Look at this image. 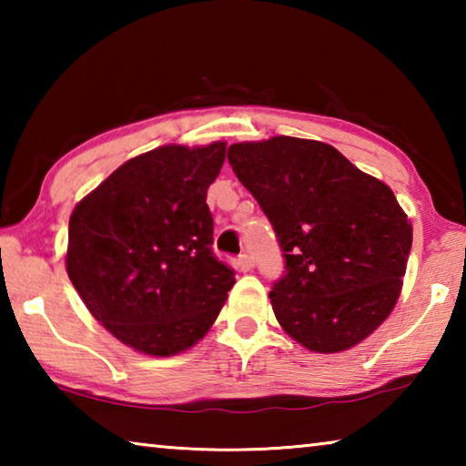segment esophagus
Returning a JSON list of instances; mask_svg holds the SVG:
<instances>
[{
    "instance_id": "34e87169",
    "label": "esophagus",
    "mask_w": 466,
    "mask_h": 466,
    "mask_svg": "<svg viewBox=\"0 0 466 466\" xmlns=\"http://www.w3.org/2000/svg\"><path fill=\"white\" fill-rule=\"evenodd\" d=\"M236 267H238L242 273H247L252 269V267H255V261H252V257L248 255V252H242V255L238 257V261H236Z\"/></svg>"
}]
</instances>
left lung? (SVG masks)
<instances>
[{"label":"left lung","mask_w":466,"mask_h":466,"mask_svg":"<svg viewBox=\"0 0 466 466\" xmlns=\"http://www.w3.org/2000/svg\"><path fill=\"white\" fill-rule=\"evenodd\" d=\"M228 162L286 258L269 291L281 329L317 353L372 335L400 296L413 240L390 187L314 139L242 141L228 147Z\"/></svg>","instance_id":"obj_1"}]
</instances>
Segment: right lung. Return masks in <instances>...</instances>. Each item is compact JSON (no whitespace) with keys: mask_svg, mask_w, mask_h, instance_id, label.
<instances>
[{"mask_svg":"<svg viewBox=\"0 0 466 466\" xmlns=\"http://www.w3.org/2000/svg\"><path fill=\"white\" fill-rule=\"evenodd\" d=\"M226 141L162 146L131 157L76 205L66 269L86 309L146 356L193 347L234 286L218 261L208 188Z\"/></svg>","mask_w":466,"mask_h":466,"instance_id":"right-lung-1","label":"right lung"}]
</instances>
